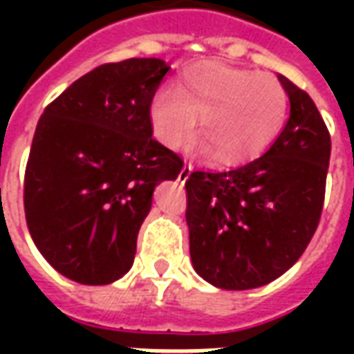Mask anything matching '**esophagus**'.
<instances>
[{
  "mask_svg": "<svg viewBox=\"0 0 354 354\" xmlns=\"http://www.w3.org/2000/svg\"><path fill=\"white\" fill-rule=\"evenodd\" d=\"M189 174H192V167H189V165H184V167H182V170H180V180H182V182H185V180L189 178Z\"/></svg>",
  "mask_w": 354,
  "mask_h": 354,
  "instance_id": "esophagus-1",
  "label": "esophagus"
}]
</instances>
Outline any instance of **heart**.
<instances>
[{"label": "heart", "instance_id": "obj_1", "mask_svg": "<svg viewBox=\"0 0 354 354\" xmlns=\"http://www.w3.org/2000/svg\"><path fill=\"white\" fill-rule=\"evenodd\" d=\"M288 93L269 73L201 62L187 68L172 91L151 102V124L165 146L180 147L197 127L203 147L223 165L250 161L279 138L288 117Z\"/></svg>", "mask_w": 354, "mask_h": 354}]
</instances>
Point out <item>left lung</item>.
Listing matches in <instances>:
<instances>
[{"label": "left lung", "mask_w": 354, "mask_h": 354, "mask_svg": "<svg viewBox=\"0 0 354 354\" xmlns=\"http://www.w3.org/2000/svg\"><path fill=\"white\" fill-rule=\"evenodd\" d=\"M290 117L266 153L225 172L195 170L185 182L189 252L195 271L223 290L279 279L319 227L330 132L311 96L279 75Z\"/></svg>", "instance_id": "1"}]
</instances>
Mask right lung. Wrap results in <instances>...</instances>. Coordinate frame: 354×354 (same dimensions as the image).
Wrapping results in <instances>:
<instances>
[{"label": "right lung", "instance_id": "1", "mask_svg": "<svg viewBox=\"0 0 354 354\" xmlns=\"http://www.w3.org/2000/svg\"><path fill=\"white\" fill-rule=\"evenodd\" d=\"M169 70L161 58L98 66L35 127L24 174L28 230L43 258L80 284H109L131 269L155 185L184 167L151 136V100Z\"/></svg>", "mask_w": 354, "mask_h": 354}]
</instances>
